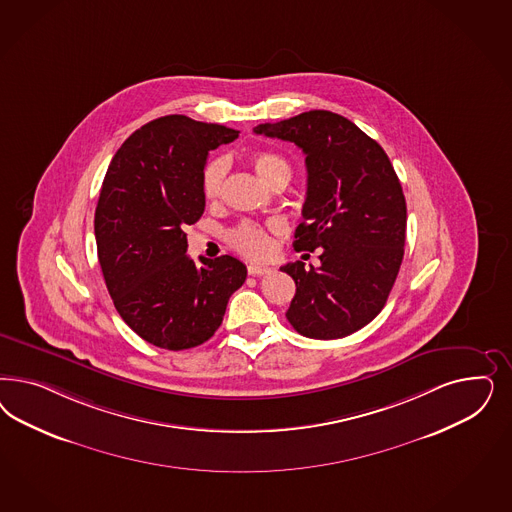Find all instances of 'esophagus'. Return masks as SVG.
I'll use <instances>...</instances> for the list:
<instances>
[{
    "label": "esophagus",
    "instance_id": "obj_1",
    "mask_svg": "<svg viewBox=\"0 0 512 512\" xmlns=\"http://www.w3.org/2000/svg\"><path fill=\"white\" fill-rule=\"evenodd\" d=\"M267 273H271V267H267V265H248V275H254V277H262V275H267Z\"/></svg>",
    "mask_w": 512,
    "mask_h": 512
}]
</instances>
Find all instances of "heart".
Here are the masks:
<instances>
[{"instance_id":"heart-1","label":"heart","mask_w":512,"mask_h":512,"mask_svg":"<svg viewBox=\"0 0 512 512\" xmlns=\"http://www.w3.org/2000/svg\"><path fill=\"white\" fill-rule=\"evenodd\" d=\"M252 165L256 173L264 179L267 184L275 182H288L292 177V167L288 164L286 158H282L277 152L262 150L252 154ZM228 160L224 156L213 158L209 164L205 165L201 173V192L203 198L207 201H215L220 198L224 181L228 175ZM282 231V224L279 220H269L265 224L260 222H241L237 228H233L228 235L231 247L243 256H248L252 260H264L271 254L273 241L271 233Z\"/></svg>"}]
</instances>
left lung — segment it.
Segmentation results:
<instances>
[{
  "label": "left lung",
  "mask_w": 512,
  "mask_h": 512,
  "mask_svg": "<svg viewBox=\"0 0 512 512\" xmlns=\"http://www.w3.org/2000/svg\"><path fill=\"white\" fill-rule=\"evenodd\" d=\"M256 133L303 150L307 198L296 250L322 248L320 267H281L296 282L286 311L311 339H341L367 326L396 282L407 230V203L394 165L375 139L345 116L309 111Z\"/></svg>",
  "instance_id": "obj_1"
}]
</instances>
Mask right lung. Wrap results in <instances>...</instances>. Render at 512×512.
<instances>
[{
  "mask_svg": "<svg viewBox=\"0 0 512 512\" xmlns=\"http://www.w3.org/2000/svg\"><path fill=\"white\" fill-rule=\"evenodd\" d=\"M237 130L167 115L116 150L99 192L94 231L107 290L122 320L150 345L198 347L220 328L247 267L233 256L188 258L184 228L205 211L209 150Z\"/></svg>",
  "mask_w": 512,
  "mask_h": 512,
  "instance_id": "1",
  "label": "right lung"
}]
</instances>
